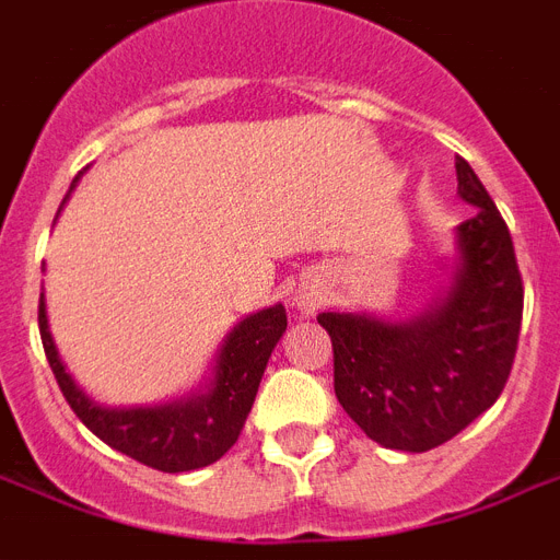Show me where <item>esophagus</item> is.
Returning <instances> with one entry per match:
<instances>
[{"instance_id":"esophagus-1","label":"esophagus","mask_w":560,"mask_h":560,"mask_svg":"<svg viewBox=\"0 0 560 560\" xmlns=\"http://www.w3.org/2000/svg\"><path fill=\"white\" fill-rule=\"evenodd\" d=\"M299 304H302L307 313L316 311V307L322 304V293H313V290H311V293H302V295H299Z\"/></svg>"}]
</instances>
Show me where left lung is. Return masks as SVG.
Here are the masks:
<instances>
[{
    "instance_id": "obj_1",
    "label": "left lung",
    "mask_w": 560,
    "mask_h": 560,
    "mask_svg": "<svg viewBox=\"0 0 560 560\" xmlns=\"http://www.w3.org/2000/svg\"><path fill=\"white\" fill-rule=\"evenodd\" d=\"M457 192L477 212L457 226L454 284L417 319L390 325L319 313L334 345V390L359 429L385 448L429 452L494 406L524 319V281L506 221L469 163Z\"/></svg>"
}]
</instances>
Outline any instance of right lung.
Here are the masks:
<instances>
[{
	"label": "right lung",
	"instance_id": "add662e5",
	"mask_svg": "<svg viewBox=\"0 0 560 560\" xmlns=\"http://www.w3.org/2000/svg\"><path fill=\"white\" fill-rule=\"evenodd\" d=\"M284 330L288 313L281 304L253 313L224 339L215 362V380L207 394H189L154 408H106L85 397V390H80L62 365L48 330L45 299L39 295V336L45 357L71 411L103 443L131 460L170 475L203 469L233 448L256 402L267 359Z\"/></svg>",
	"mask_w": 560,
	"mask_h": 560
}]
</instances>
